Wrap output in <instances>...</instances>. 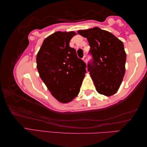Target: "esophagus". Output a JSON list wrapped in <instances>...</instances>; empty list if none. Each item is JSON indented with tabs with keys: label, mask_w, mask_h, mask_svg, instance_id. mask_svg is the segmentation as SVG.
Wrapping results in <instances>:
<instances>
[{
	"label": "esophagus",
	"mask_w": 147,
	"mask_h": 147,
	"mask_svg": "<svg viewBox=\"0 0 147 147\" xmlns=\"http://www.w3.org/2000/svg\"><path fill=\"white\" fill-rule=\"evenodd\" d=\"M83 60L84 61V62L86 63V62H87V57H86V55H84V57H83Z\"/></svg>",
	"instance_id": "34e87169"
}]
</instances>
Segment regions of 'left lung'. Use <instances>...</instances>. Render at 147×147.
I'll list each match as a JSON object with an SVG mask.
<instances>
[{
  "label": "left lung",
  "mask_w": 147,
  "mask_h": 147,
  "mask_svg": "<svg viewBox=\"0 0 147 147\" xmlns=\"http://www.w3.org/2000/svg\"><path fill=\"white\" fill-rule=\"evenodd\" d=\"M90 45L92 60L87 64L96 90L105 96L117 92L125 74L126 54L124 44L112 33L98 27L79 30Z\"/></svg>",
  "instance_id": "left-lung-1"
}]
</instances>
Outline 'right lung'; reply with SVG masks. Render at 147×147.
<instances>
[{"instance_id":"right-lung-1","label":"right lung","mask_w":147,"mask_h":147,"mask_svg":"<svg viewBox=\"0 0 147 147\" xmlns=\"http://www.w3.org/2000/svg\"><path fill=\"white\" fill-rule=\"evenodd\" d=\"M74 32H56L45 38L36 57L40 76L51 94L62 103L74 99L80 91L86 64L77 56L69 41Z\"/></svg>"}]
</instances>
